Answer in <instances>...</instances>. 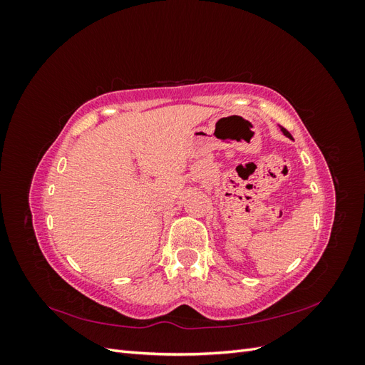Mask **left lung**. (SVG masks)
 I'll list each match as a JSON object with an SVG mask.
<instances>
[{"mask_svg": "<svg viewBox=\"0 0 365 365\" xmlns=\"http://www.w3.org/2000/svg\"><path fill=\"white\" fill-rule=\"evenodd\" d=\"M280 129H282V132H283V134H284L286 137H288V138H292V135H291V134H289V132H288V130H286L284 128H280Z\"/></svg>", "mask_w": 365, "mask_h": 365, "instance_id": "1", "label": "left lung"}]
</instances>
